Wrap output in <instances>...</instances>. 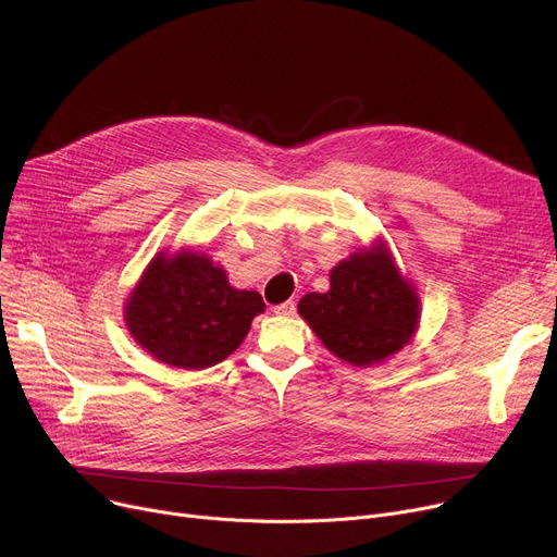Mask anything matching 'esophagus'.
<instances>
[{
	"instance_id": "obj_1",
	"label": "esophagus",
	"mask_w": 557,
	"mask_h": 557,
	"mask_svg": "<svg viewBox=\"0 0 557 557\" xmlns=\"http://www.w3.org/2000/svg\"><path fill=\"white\" fill-rule=\"evenodd\" d=\"M274 312L281 314V317H292V314H296V304L294 301H285L281 306H274Z\"/></svg>"
}]
</instances>
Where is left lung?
Returning <instances> with one entry per match:
<instances>
[{"label":"left lung","mask_w":557,"mask_h":557,"mask_svg":"<svg viewBox=\"0 0 557 557\" xmlns=\"http://www.w3.org/2000/svg\"><path fill=\"white\" fill-rule=\"evenodd\" d=\"M323 346L352 366H374L397 355L419 323V296L399 274L391 251L376 243L330 272L325 294L298 301Z\"/></svg>","instance_id":"left-lung-1"}]
</instances>
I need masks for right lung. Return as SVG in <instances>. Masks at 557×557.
Segmentation results:
<instances>
[{"mask_svg": "<svg viewBox=\"0 0 557 557\" xmlns=\"http://www.w3.org/2000/svg\"><path fill=\"white\" fill-rule=\"evenodd\" d=\"M265 310L259 292L234 289L205 253L160 251L124 306L132 336L158 361L202 370L227 359Z\"/></svg>", "mask_w": 557, "mask_h": 557, "instance_id": "obj_1", "label": "right lung"}]
</instances>
